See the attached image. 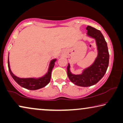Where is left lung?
Masks as SVG:
<instances>
[{
	"mask_svg": "<svg viewBox=\"0 0 123 123\" xmlns=\"http://www.w3.org/2000/svg\"><path fill=\"white\" fill-rule=\"evenodd\" d=\"M87 36L95 39L97 55L90 66L83 69L82 73L75 74L70 71V65L67 66V74L72 83L80 87H90L96 84L105 75L108 68L109 53L107 43L100 31L87 26Z\"/></svg>",
	"mask_w": 123,
	"mask_h": 123,
	"instance_id": "1",
	"label": "left lung"
}]
</instances>
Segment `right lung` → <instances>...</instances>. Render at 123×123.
Instances as JSON below:
<instances>
[{
	"label": "right lung",
	"mask_w": 123,
	"mask_h": 123,
	"mask_svg": "<svg viewBox=\"0 0 123 123\" xmlns=\"http://www.w3.org/2000/svg\"><path fill=\"white\" fill-rule=\"evenodd\" d=\"M56 59H53L50 61L49 65L48 71L45 74L40 77H30V78H20L12 73L9 64V56L8 58V66L9 73L15 81L23 88L30 90H37L43 88L48 85L50 81L52 70L55 65Z\"/></svg>",
	"instance_id": "1"
}]
</instances>
